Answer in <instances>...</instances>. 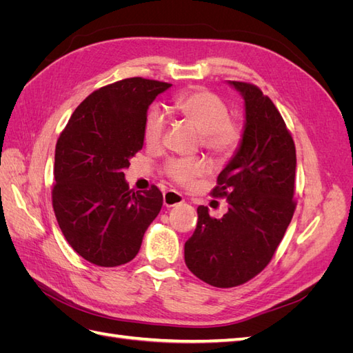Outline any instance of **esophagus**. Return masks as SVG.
I'll return each instance as SVG.
<instances>
[{
    "label": "esophagus",
    "mask_w": 353,
    "mask_h": 353,
    "mask_svg": "<svg viewBox=\"0 0 353 353\" xmlns=\"http://www.w3.org/2000/svg\"><path fill=\"white\" fill-rule=\"evenodd\" d=\"M184 201V197L181 196L179 193H176V191H172V190H168L163 193V205L166 208H174V206H178L181 205V203Z\"/></svg>",
    "instance_id": "esophagus-1"
}]
</instances>
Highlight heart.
Returning <instances> with one entry per match:
<instances>
[{
    "label": "heart",
    "mask_w": 353,
    "mask_h": 353,
    "mask_svg": "<svg viewBox=\"0 0 353 353\" xmlns=\"http://www.w3.org/2000/svg\"><path fill=\"white\" fill-rule=\"evenodd\" d=\"M174 110L193 125L200 132L201 144L208 152L216 156H227L240 141V130L230 121V110L225 101L210 91L199 90L178 95ZM165 131V116L159 108L147 114L144 125L145 143L159 144ZM166 174L176 183L187 184L205 170L203 160L196 157L169 159L165 165Z\"/></svg>",
    "instance_id": "heart-1"
}]
</instances>
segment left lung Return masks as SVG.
<instances>
[{
	"label": "left lung",
	"mask_w": 353,
	"mask_h": 353,
	"mask_svg": "<svg viewBox=\"0 0 353 353\" xmlns=\"http://www.w3.org/2000/svg\"><path fill=\"white\" fill-rule=\"evenodd\" d=\"M227 83L244 100L240 144L212 191L227 197L228 210L215 219L199 206L184 245L188 270L221 288L249 281L270 263L293 218L296 176L293 138L274 103L252 83Z\"/></svg>",
	"instance_id": "obj_1"
}]
</instances>
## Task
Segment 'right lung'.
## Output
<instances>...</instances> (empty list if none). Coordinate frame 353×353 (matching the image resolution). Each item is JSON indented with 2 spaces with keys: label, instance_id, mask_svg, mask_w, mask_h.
I'll return each mask as SVG.
<instances>
[{
  "label": "right lung",
  "instance_id": "1",
  "mask_svg": "<svg viewBox=\"0 0 353 353\" xmlns=\"http://www.w3.org/2000/svg\"><path fill=\"white\" fill-rule=\"evenodd\" d=\"M170 87L143 78L110 83L88 95L60 134L52 208L72 249L94 265L132 261L162 209L160 190H131L123 169L143 148L148 105Z\"/></svg>",
  "mask_w": 353,
  "mask_h": 353
}]
</instances>
